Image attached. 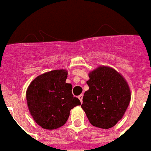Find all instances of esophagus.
<instances>
[{"label": "esophagus", "mask_w": 151, "mask_h": 151, "mask_svg": "<svg viewBox=\"0 0 151 151\" xmlns=\"http://www.w3.org/2000/svg\"><path fill=\"white\" fill-rule=\"evenodd\" d=\"M78 98L79 99V100H80L81 103L82 102V99H83V95H78Z\"/></svg>", "instance_id": "obj_1"}]
</instances>
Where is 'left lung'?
<instances>
[{"label": "left lung", "instance_id": "left-lung-1", "mask_svg": "<svg viewBox=\"0 0 151 151\" xmlns=\"http://www.w3.org/2000/svg\"><path fill=\"white\" fill-rule=\"evenodd\" d=\"M88 88L81 107L90 123L103 129L112 127L123 117L131 101L125 79L116 70L99 67L89 73Z\"/></svg>", "mask_w": 151, "mask_h": 151}]
</instances>
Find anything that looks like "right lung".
Wrapping results in <instances>:
<instances>
[{"label":"right lung","mask_w":151,"mask_h":151,"mask_svg":"<svg viewBox=\"0 0 151 151\" xmlns=\"http://www.w3.org/2000/svg\"><path fill=\"white\" fill-rule=\"evenodd\" d=\"M67 75L64 69L51 71L37 76L28 87L26 96L29 112L44 129L63 126L71 109L81 105L72 93V85L65 83Z\"/></svg>","instance_id":"obj_1"}]
</instances>
